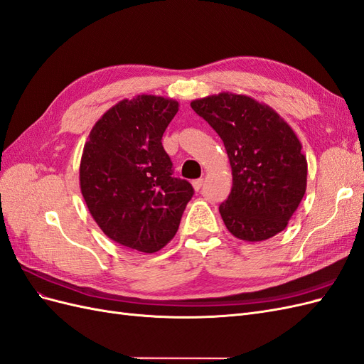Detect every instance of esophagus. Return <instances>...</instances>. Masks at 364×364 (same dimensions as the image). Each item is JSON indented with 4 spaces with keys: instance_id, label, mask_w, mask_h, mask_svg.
<instances>
[{
    "instance_id": "obj_1",
    "label": "esophagus",
    "mask_w": 364,
    "mask_h": 364,
    "mask_svg": "<svg viewBox=\"0 0 364 364\" xmlns=\"http://www.w3.org/2000/svg\"><path fill=\"white\" fill-rule=\"evenodd\" d=\"M191 183H193V188H194L196 191H199V190L202 188V185H203V179H196V181H193Z\"/></svg>"
}]
</instances>
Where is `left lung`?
<instances>
[{
	"mask_svg": "<svg viewBox=\"0 0 364 364\" xmlns=\"http://www.w3.org/2000/svg\"><path fill=\"white\" fill-rule=\"evenodd\" d=\"M191 107L222 138L232 168V190L218 208L229 232L249 243L279 234L306 190V158L293 129L249 95L220 92Z\"/></svg>",
	"mask_w": 364,
	"mask_h": 364,
	"instance_id": "8db88e82",
	"label": "left lung"
}]
</instances>
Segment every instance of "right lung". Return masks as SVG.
Instances as JSON below:
<instances>
[{
    "instance_id": "1",
    "label": "right lung",
    "mask_w": 364,
    "mask_h": 364,
    "mask_svg": "<svg viewBox=\"0 0 364 364\" xmlns=\"http://www.w3.org/2000/svg\"><path fill=\"white\" fill-rule=\"evenodd\" d=\"M179 111L173 98L142 94L121 100L92 127L80 161V191L103 232L144 253L178 232L194 190L173 178L162 135Z\"/></svg>"
}]
</instances>
